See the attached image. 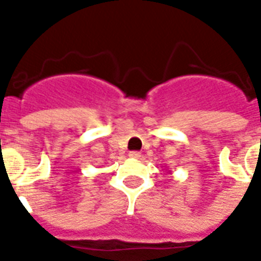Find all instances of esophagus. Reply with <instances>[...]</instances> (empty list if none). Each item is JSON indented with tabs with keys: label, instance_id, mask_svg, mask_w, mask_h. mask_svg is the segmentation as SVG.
I'll list each match as a JSON object with an SVG mask.
<instances>
[{
	"label": "esophagus",
	"instance_id": "esophagus-1",
	"mask_svg": "<svg viewBox=\"0 0 261 261\" xmlns=\"http://www.w3.org/2000/svg\"><path fill=\"white\" fill-rule=\"evenodd\" d=\"M128 157L133 160H139L141 159V153H139V151H130V153H128Z\"/></svg>",
	"mask_w": 261,
	"mask_h": 261
}]
</instances>
